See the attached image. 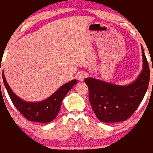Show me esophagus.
I'll return each mask as SVG.
<instances>
[{
	"label": "esophagus",
	"instance_id": "1",
	"mask_svg": "<svg viewBox=\"0 0 153 153\" xmlns=\"http://www.w3.org/2000/svg\"><path fill=\"white\" fill-rule=\"evenodd\" d=\"M87 77V73H85V72L81 71L78 73V75H77V78L80 81H82L85 78Z\"/></svg>",
	"mask_w": 153,
	"mask_h": 153
}]
</instances>
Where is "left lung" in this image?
<instances>
[{
	"instance_id": "8db88e82",
	"label": "left lung",
	"mask_w": 153,
	"mask_h": 153,
	"mask_svg": "<svg viewBox=\"0 0 153 153\" xmlns=\"http://www.w3.org/2000/svg\"><path fill=\"white\" fill-rule=\"evenodd\" d=\"M143 69L130 85L122 86L88 78L89 101L95 114L101 122L113 123L127 120L143 101L150 82V68L142 47Z\"/></svg>"
}]
</instances>
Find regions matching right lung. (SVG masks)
Here are the masks:
<instances>
[{
	"label": "right lung",
	"mask_w": 153,
	"mask_h": 153,
	"mask_svg": "<svg viewBox=\"0 0 153 153\" xmlns=\"http://www.w3.org/2000/svg\"><path fill=\"white\" fill-rule=\"evenodd\" d=\"M3 80L4 82L10 99L17 110L29 121L36 122L47 123L52 121L57 117L60 110L61 103L65 95L78 82L77 80H73L65 84L54 93L50 98L40 102H26L11 91L7 83L3 73Z\"/></svg>",
	"instance_id": "add662e5"
}]
</instances>
